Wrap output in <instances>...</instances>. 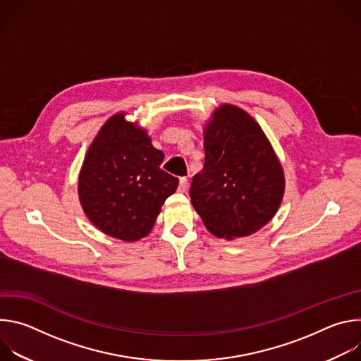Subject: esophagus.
Here are the masks:
<instances>
[{
	"mask_svg": "<svg viewBox=\"0 0 361 361\" xmlns=\"http://www.w3.org/2000/svg\"><path fill=\"white\" fill-rule=\"evenodd\" d=\"M188 190V180L185 177L180 178V184H178V191L180 192H185Z\"/></svg>",
	"mask_w": 361,
	"mask_h": 361,
	"instance_id": "34e87169",
	"label": "esophagus"
}]
</instances>
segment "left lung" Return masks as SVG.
<instances>
[{
  "label": "left lung",
  "instance_id": "left-lung-1",
  "mask_svg": "<svg viewBox=\"0 0 361 361\" xmlns=\"http://www.w3.org/2000/svg\"><path fill=\"white\" fill-rule=\"evenodd\" d=\"M204 167L190 197L216 237H245L266 226L284 195V173L264 131L248 113L223 104L204 127Z\"/></svg>",
  "mask_w": 361,
  "mask_h": 361
}]
</instances>
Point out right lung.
<instances>
[{
  "label": "right lung",
  "instance_id": "obj_1",
  "mask_svg": "<svg viewBox=\"0 0 361 361\" xmlns=\"http://www.w3.org/2000/svg\"><path fill=\"white\" fill-rule=\"evenodd\" d=\"M164 152L147 131L118 113L91 142L78 177V197L88 220L123 241L145 237L178 178L161 170Z\"/></svg>",
  "mask_w": 361,
  "mask_h": 361
}]
</instances>
